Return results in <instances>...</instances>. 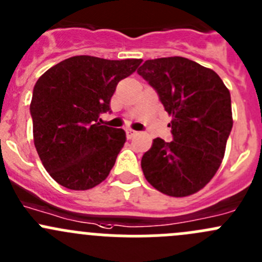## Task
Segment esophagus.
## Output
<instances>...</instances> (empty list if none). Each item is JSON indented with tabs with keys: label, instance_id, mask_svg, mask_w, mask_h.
I'll return each mask as SVG.
<instances>
[{
	"label": "esophagus",
	"instance_id": "1",
	"mask_svg": "<svg viewBox=\"0 0 262 262\" xmlns=\"http://www.w3.org/2000/svg\"><path fill=\"white\" fill-rule=\"evenodd\" d=\"M137 136V132L133 130V129H126V138L132 139L133 137Z\"/></svg>",
	"mask_w": 262,
	"mask_h": 262
}]
</instances>
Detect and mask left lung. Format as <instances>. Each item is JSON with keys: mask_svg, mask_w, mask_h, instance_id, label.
I'll use <instances>...</instances> for the list:
<instances>
[{"mask_svg": "<svg viewBox=\"0 0 262 262\" xmlns=\"http://www.w3.org/2000/svg\"><path fill=\"white\" fill-rule=\"evenodd\" d=\"M138 75L157 92L172 120V142L161 138L142 157L147 181L170 196L205 186L221 166L232 130L231 94L213 70L184 57L148 59Z\"/></svg>", "mask_w": 262, "mask_h": 262, "instance_id": "obj_1", "label": "left lung"}]
</instances>
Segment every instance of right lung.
<instances>
[{
    "label": "right lung",
    "instance_id": "1",
    "mask_svg": "<svg viewBox=\"0 0 262 262\" xmlns=\"http://www.w3.org/2000/svg\"><path fill=\"white\" fill-rule=\"evenodd\" d=\"M142 59L76 55L49 68L33 90L34 144L49 175L71 190H89L107 178L126 141L123 129L100 125L116 84Z\"/></svg>",
    "mask_w": 262,
    "mask_h": 262
}]
</instances>
